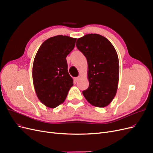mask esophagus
Wrapping results in <instances>:
<instances>
[{
    "instance_id": "esophagus-1",
    "label": "esophagus",
    "mask_w": 153,
    "mask_h": 153,
    "mask_svg": "<svg viewBox=\"0 0 153 153\" xmlns=\"http://www.w3.org/2000/svg\"><path fill=\"white\" fill-rule=\"evenodd\" d=\"M79 79H80V76L76 77V78H75V81L76 82H78V80H79Z\"/></svg>"
}]
</instances>
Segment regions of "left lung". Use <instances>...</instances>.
<instances>
[{
	"instance_id": "obj_1",
	"label": "left lung",
	"mask_w": 153,
	"mask_h": 153,
	"mask_svg": "<svg viewBox=\"0 0 153 153\" xmlns=\"http://www.w3.org/2000/svg\"><path fill=\"white\" fill-rule=\"evenodd\" d=\"M76 47L88 64V89L82 92L96 107L108 106L116 94L119 77L118 55L113 45L103 36L88 34L76 41Z\"/></svg>"
}]
</instances>
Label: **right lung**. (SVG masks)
<instances>
[{"label": "right lung", "instance_id": "obj_1", "mask_svg": "<svg viewBox=\"0 0 153 153\" xmlns=\"http://www.w3.org/2000/svg\"><path fill=\"white\" fill-rule=\"evenodd\" d=\"M76 38L58 35L48 38L38 50L32 66L36 93L43 105L54 108L65 101L73 80L68 71L67 55Z\"/></svg>", "mask_w": 153, "mask_h": 153}]
</instances>
